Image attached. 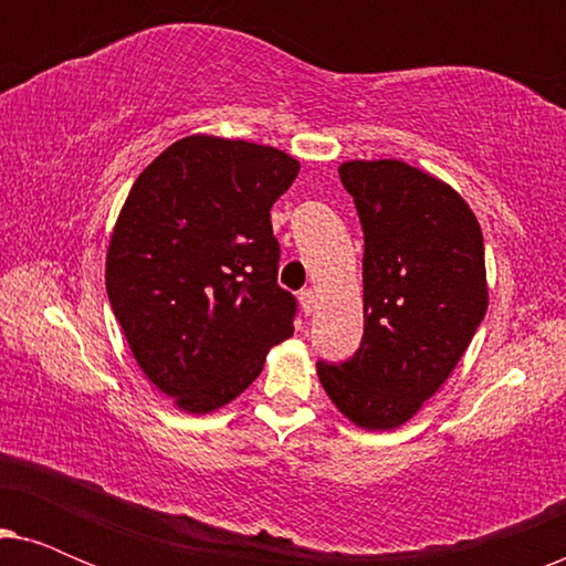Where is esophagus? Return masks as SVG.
Masks as SVG:
<instances>
[{
  "mask_svg": "<svg viewBox=\"0 0 566 566\" xmlns=\"http://www.w3.org/2000/svg\"><path fill=\"white\" fill-rule=\"evenodd\" d=\"M298 301H301V308H304L306 316L314 314V308H316V291H312V289L301 291L298 293Z\"/></svg>",
  "mask_w": 566,
  "mask_h": 566,
  "instance_id": "1",
  "label": "esophagus"
}]
</instances>
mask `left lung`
Returning <instances> with one entry per match:
<instances>
[{
  "mask_svg": "<svg viewBox=\"0 0 566 566\" xmlns=\"http://www.w3.org/2000/svg\"><path fill=\"white\" fill-rule=\"evenodd\" d=\"M339 180L366 242V327L350 360L316 370L355 424L394 430L443 386L484 319V239L451 185L405 161H345Z\"/></svg>",
  "mask_w": 566,
  "mask_h": 566,
  "instance_id": "1",
  "label": "left lung"
}]
</instances>
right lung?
Segmentation results:
<instances>
[{"label": "right lung", "mask_w": 566, "mask_h": 566, "mask_svg": "<svg viewBox=\"0 0 566 566\" xmlns=\"http://www.w3.org/2000/svg\"><path fill=\"white\" fill-rule=\"evenodd\" d=\"M298 175L273 146L188 136L138 175L107 250L105 285L149 381L192 415L239 397L298 304L277 285L270 208Z\"/></svg>", "instance_id": "obj_1"}]
</instances>
